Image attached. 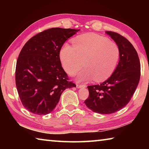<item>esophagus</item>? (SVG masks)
Instances as JSON below:
<instances>
[{"label":"esophagus","mask_w":149,"mask_h":149,"mask_svg":"<svg viewBox=\"0 0 149 149\" xmlns=\"http://www.w3.org/2000/svg\"><path fill=\"white\" fill-rule=\"evenodd\" d=\"M86 85L84 84H77V88H81V87H85Z\"/></svg>","instance_id":"esophagus-1"}]
</instances>
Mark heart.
<instances>
[{"mask_svg":"<svg viewBox=\"0 0 149 149\" xmlns=\"http://www.w3.org/2000/svg\"><path fill=\"white\" fill-rule=\"evenodd\" d=\"M73 47L65 45L60 51L62 66L69 75H77L79 80L101 82L114 72L120 51L118 45L107 37L96 33L81 35L73 39Z\"/></svg>","mask_w":149,"mask_h":149,"instance_id":"obj_1","label":"heart"}]
</instances>
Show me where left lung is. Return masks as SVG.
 Masks as SVG:
<instances>
[{"label": "left lung", "mask_w": 149, "mask_h": 149, "mask_svg": "<svg viewBox=\"0 0 149 149\" xmlns=\"http://www.w3.org/2000/svg\"><path fill=\"white\" fill-rule=\"evenodd\" d=\"M118 45L120 60L113 74L100 85H89V97L85 104L93 112L112 114L125 107L137 89L141 75V64L137 52L124 37L106 31Z\"/></svg>", "instance_id": "obj_1"}]
</instances>
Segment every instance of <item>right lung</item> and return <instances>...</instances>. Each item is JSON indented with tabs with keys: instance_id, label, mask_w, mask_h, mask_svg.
Masks as SVG:
<instances>
[{
	"instance_id": "right-lung-1",
	"label": "right lung",
	"mask_w": 149,
	"mask_h": 149,
	"mask_svg": "<svg viewBox=\"0 0 149 149\" xmlns=\"http://www.w3.org/2000/svg\"><path fill=\"white\" fill-rule=\"evenodd\" d=\"M79 29L53 27L35 35L22 48L16 67V85L24 108L46 115L54 109L62 92L75 87L62 67L60 51Z\"/></svg>"
}]
</instances>
